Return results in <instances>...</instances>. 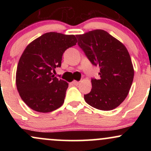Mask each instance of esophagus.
Wrapping results in <instances>:
<instances>
[{
    "mask_svg": "<svg viewBox=\"0 0 151 151\" xmlns=\"http://www.w3.org/2000/svg\"><path fill=\"white\" fill-rule=\"evenodd\" d=\"M72 84H74V85L75 86H77L79 84V81H72Z\"/></svg>",
    "mask_w": 151,
    "mask_h": 151,
    "instance_id": "1",
    "label": "esophagus"
}]
</instances>
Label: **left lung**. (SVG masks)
Wrapping results in <instances>:
<instances>
[{"instance_id": "left-lung-1", "label": "left lung", "mask_w": 151, "mask_h": 151, "mask_svg": "<svg viewBox=\"0 0 151 151\" xmlns=\"http://www.w3.org/2000/svg\"><path fill=\"white\" fill-rule=\"evenodd\" d=\"M78 45L94 66L99 79L92 78V89L84 95L88 104L102 111L116 108L127 96L134 70L126 47L106 31L95 30L78 35Z\"/></svg>"}]
</instances>
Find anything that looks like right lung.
<instances>
[{
  "label": "right lung",
  "instance_id": "right-lung-1",
  "mask_svg": "<svg viewBox=\"0 0 151 151\" xmlns=\"http://www.w3.org/2000/svg\"><path fill=\"white\" fill-rule=\"evenodd\" d=\"M77 42L72 35L50 32L26 47L17 67L16 86L32 110L47 113L63 104L68 83L55 77L52 71L61 67L63 53Z\"/></svg>",
  "mask_w": 151,
  "mask_h": 151
}]
</instances>
